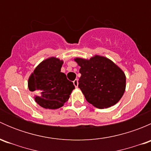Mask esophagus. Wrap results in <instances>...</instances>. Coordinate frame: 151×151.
Returning <instances> with one entry per match:
<instances>
[{"label": "esophagus", "mask_w": 151, "mask_h": 151, "mask_svg": "<svg viewBox=\"0 0 151 151\" xmlns=\"http://www.w3.org/2000/svg\"><path fill=\"white\" fill-rule=\"evenodd\" d=\"M73 83H74V86H75L76 88H77V86H78V80H77V79L74 80V81H73Z\"/></svg>", "instance_id": "obj_1"}]
</instances>
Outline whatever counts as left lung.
Listing matches in <instances>:
<instances>
[{
    "mask_svg": "<svg viewBox=\"0 0 151 151\" xmlns=\"http://www.w3.org/2000/svg\"><path fill=\"white\" fill-rule=\"evenodd\" d=\"M80 66L78 87L90 104L99 109L115 105L126 89L124 72L112 60L95 55L90 60L74 59Z\"/></svg>",
    "mask_w": 151,
    "mask_h": 151,
    "instance_id": "left-lung-1",
    "label": "left lung"
}]
</instances>
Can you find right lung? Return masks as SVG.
I'll return each mask as SVG.
<instances>
[{
    "label": "right lung",
    "mask_w": 151,
    "mask_h": 151,
    "mask_svg": "<svg viewBox=\"0 0 151 151\" xmlns=\"http://www.w3.org/2000/svg\"><path fill=\"white\" fill-rule=\"evenodd\" d=\"M63 61L52 57L43 60L28 80V88L35 93V101L45 109H58L68 101L75 88L60 72Z\"/></svg>",
    "instance_id": "obj_1"
}]
</instances>
